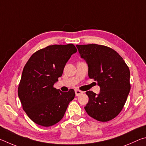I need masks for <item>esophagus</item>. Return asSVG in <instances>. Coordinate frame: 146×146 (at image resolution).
<instances>
[{"label": "esophagus", "mask_w": 146, "mask_h": 146, "mask_svg": "<svg viewBox=\"0 0 146 146\" xmlns=\"http://www.w3.org/2000/svg\"><path fill=\"white\" fill-rule=\"evenodd\" d=\"M82 93H84V92H83L82 91H80V90H75V95H76V96H79V95H82Z\"/></svg>", "instance_id": "34e87169"}]
</instances>
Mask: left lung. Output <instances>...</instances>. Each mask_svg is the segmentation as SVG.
Returning <instances> with one entry per match:
<instances>
[{"mask_svg":"<svg viewBox=\"0 0 146 146\" xmlns=\"http://www.w3.org/2000/svg\"><path fill=\"white\" fill-rule=\"evenodd\" d=\"M88 66V76L100 86L98 95L86 91L88 114L100 122H108L119 114L126 102L130 85L129 69L114 49L96 44L76 45Z\"/></svg>","mask_w":146,"mask_h":146,"instance_id":"obj_1","label":"left lung"}]
</instances>
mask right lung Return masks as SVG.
<instances>
[{
    "label": "right lung",
    "mask_w": 146,
    "mask_h": 146,
    "mask_svg": "<svg viewBox=\"0 0 146 146\" xmlns=\"http://www.w3.org/2000/svg\"><path fill=\"white\" fill-rule=\"evenodd\" d=\"M76 51L72 44L48 46L34 53L24 66L18 95L24 111L36 124L49 127L58 123L75 98L73 89L62 92L53 86Z\"/></svg>",
    "instance_id": "right-lung-1"
}]
</instances>
